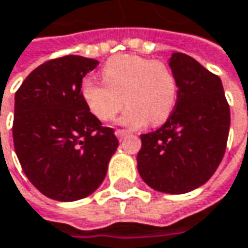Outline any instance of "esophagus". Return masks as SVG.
<instances>
[{"label": "esophagus", "mask_w": 248, "mask_h": 248, "mask_svg": "<svg viewBox=\"0 0 248 248\" xmlns=\"http://www.w3.org/2000/svg\"><path fill=\"white\" fill-rule=\"evenodd\" d=\"M115 136L118 137L120 140H123V139H125L127 136H130V133L127 131V130H121V128H117L115 130Z\"/></svg>", "instance_id": "esophagus-1"}]
</instances>
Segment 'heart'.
Listing matches in <instances>:
<instances>
[{
	"label": "heart",
	"instance_id": "obj_1",
	"mask_svg": "<svg viewBox=\"0 0 248 248\" xmlns=\"http://www.w3.org/2000/svg\"><path fill=\"white\" fill-rule=\"evenodd\" d=\"M103 81L85 78L81 97L94 117L112 121L125 106L121 124L139 128L147 121L157 125L174 111L178 84L169 64L139 55H117L101 70Z\"/></svg>",
	"mask_w": 248,
	"mask_h": 248
}]
</instances>
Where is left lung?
I'll use <instances>...</instances> for the list:
<instances>
[{
	"instance_id": "1",
	"label": "left lung",
	"mask_w": 248,
	"mask_h": 248,
	"mask_svg": "<svg viewBox=\"0 0 248 248\" xmlns=\"http://www.w3.org/2000/svg\"><path fill=\"white\" fill-rule=\"evenodd\" d=\"M170 67L178 84L175 107L158 130L140 136L137 164L151 188L184 194L207 183L220 166L230 107L220 77L194 58L172 52Z\"/></svg>"
}]
</instances>
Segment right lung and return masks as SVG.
Segmentation results:
<instances>
[{"label": "right lung", "instance_id": "right-lung-1", "mask_svg": "<svg viewBox=\"0 0 248 248\" xmlns=\"http://www.w3.org/2000/svg\"><path fill=\"white\" fill-rule=\"evenodd\" d=\"M97 60L65 55L37 67L16 93L13 139L31 184L57 202H76L94 193L106 178L118 147L85 106L79 88Z\"/></svg>", "mask_w": 248, "mask_h": 248}]
</instances>
